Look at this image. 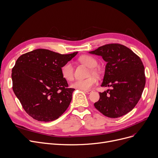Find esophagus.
Returning <instances> with one entry per match:
<instances>
[{"label":"esophagus","instance_id":"1","mask_svg":"<svg viewBox=\"0 0 158 158\" xmlns=\"http://www.w3.org/2000/svg\"><path fill=\"white\" fill-rule=\"evenodd\" d=\"M84 92L87 93V94H90V93H91L93 92V91H92V90H87V91H84Z\"/></svg>","mask_w":158,"mask_h":158}]
</instances>
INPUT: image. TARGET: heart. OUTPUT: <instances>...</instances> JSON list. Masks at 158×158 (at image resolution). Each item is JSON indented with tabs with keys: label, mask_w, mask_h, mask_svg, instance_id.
<instances>
[{
	"label": "heart",
	"mask_w": 158,
	"mask_h": 158,
	"mask_svg": "<svg viewBox=\"0 0 158 158\" xmlns=\"http://www.w3.org/2000/svg\"><path fill=\"white\" fill-rule=\"evenodd\" d=\"M79 60L88 66L90 68H93L96 64V60L91 56L83 55L79 58ZM62 77L67 81H71L74 78V67L70 62H67L62 65L60 69ZM93 72H94L92 69ZM97 84V79L93 77H89L85 79H79L75 80L71 84V87L74 89H77L83 91H87L92 88Z\"/></svg>",
	"instance_id": "obj_1"
}]
</instances>
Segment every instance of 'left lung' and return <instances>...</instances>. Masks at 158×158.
<instances>
[{"mask_svg": "<svg viewBox=\"0 0 158 158\" xmlns=\"http://www.w3.org/2000/svg\"><path fill=\"white\" fill-rule=\"evenodd\" d=\"M90 53L107 62L102 87L111 89L100 93L95 108L104 116L116 118L131 111L141 98L145 85L144 65L140 58L119 44L99 47Z\"/></svg>", "mask_w": 158, "mask_h": 158, "instance_id": "obj_1", "label": "left lung"}]
</instances>
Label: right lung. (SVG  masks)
<instances>
[{
	"mask_svg": "<svg viewBox=\"0 0 158 158\" xmlns=\"http://www.w3.org/2000/svg\"><path fill=\"white\" fill-rule=\"evenodd\" d=\"M77 53L62 55L38 49L17 59L12 69V88L28 115L48 122L58 118L68 108L74 89L68 87L60 69Z\"/></svg>",
	"mask_w": 158,
	"mask_h": 158,
	"instance_id": "add662e5",
	"label": "right lung"
}]
</instances>
